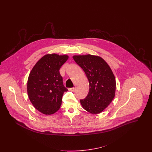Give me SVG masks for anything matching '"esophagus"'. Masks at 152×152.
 I'll list each match as a JSON object with an SVG mask.
<instances>
[{"mask_svg": "<svg viewBox=\"0 0 152 152\" xmlns=\"http://www.w3.org/2000/svg\"><path fill=\"white\" fill-rule=\"evenodd\" d=\"M75 88H69V89H68V90H69V91H72V92L74 91H75Z\"/></svg>", "mask_w": 152, "mask_h": 152, "instance_id": "1", "label": "esophagus"}]
</instances>
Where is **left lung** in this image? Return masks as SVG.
<instances>
[{
  "instance_id": "obj_1",
  "label": "left lung",
  "mask_w": 152,
  "mask_h": 152,
  "mask_svg": "<svg viewBox=\"0 0 152 152\" xmlns=\"http://www.w3.org/2000/svg\"><path fill=\"white\" fill-rule=\"evenodd\" d=\"M72 58L84 70L89 81L88 94L80 100L82 107L92 114L102 112L115 95L116 80L112 69L99 56L87 54L74 56Z\"/></svg>"
}]
</instances>
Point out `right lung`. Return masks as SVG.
Segmentation results:
<instances>
[{"mask_svg":"<svg viewBox=\"0 0 152 152\" xmlns=\"http://www.w3.org/2000/svg\"><path fill=\"white\" fill-rule=\"evenodd\" d=\"M67 55L46 54L32 68L27 81V94L34 107L45 115L56 112L61 107L64 92L60 69L68 60Z\"/></svg>","mask_w":152,"mask_h":152,"instance_id":"obj_1","label":"right lung"}]
</instances>
